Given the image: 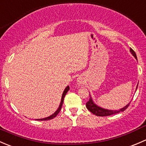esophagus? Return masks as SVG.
Returning <instances> with one entry per match:
<instances>
[{"instance_id":"obj_1","label":"esophagus","mask_w":146,"mask_h":146,"mask_svg":"<svg viewBox=\"0 0 146 146\" xmlns=\"http://www.w3.org/2000/svg\"><path fill=\"white\" fill-rule=\"evenodd\" d=\"M78 83L79 85H82V84H83V81H82L81 78L78 79Z\"/></svg>"}]
</instances>
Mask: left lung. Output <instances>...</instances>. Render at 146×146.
<instances>
[{"label":"left lung","mask_w":146,"mask_h":146,"mask_svg":"<svg viewBox=\"0 0 146 146\" xmlns=\"http://www.w3.org/2000/svg\"><path fill=\"white\" fill-rule=\"evenodd\" d=\"M130 51L132 54V55H133V56H134L137 59L136 54V53H135V51H133L132 48H130ZM137 87H136V89H137ZM129 104H130V102H129L127 105L125 106L124 107H123V108L120 109V110H106V109L102 108V107H99V106H98L97 104H95V103H94V102L92 101V98H91L90 96V98L89 101L86 103V107L90 111H91L92 114H95L96 116H100V117H106V116H110V115H112V114H117V113L121 112V111H123L124 110H126V109L128 108Z\"/></svg>","instance_id":"8db88e82"}]
</instances>
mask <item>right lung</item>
<instances>
[{
    "label": "right lung",
    "mask_w": 146,
    "mask_h": 146,
    "mask_svg": "<svg viewBox=\"0 0 146 146\" xmlns=\"http://www.w3.org/2000/svg\"><path fill=\"white\" fill-rule=\"evenodd\" d=\"M69 89H70V88H69V86H67L66 88H65L64 92H63V94H62V97H61V103H60L59 107H58V110H57L54 113V114H51V115L49 116V117H46V118H44V119H36V120H39V121H46V120H49V119H54V117H56L57 114H58V113H59V111H61V107H62L63 102H64V98H65V96H66V93H67L68 91L69 90Z\"/></svg>",
    "instance_id": "1"
}]
</instances>
